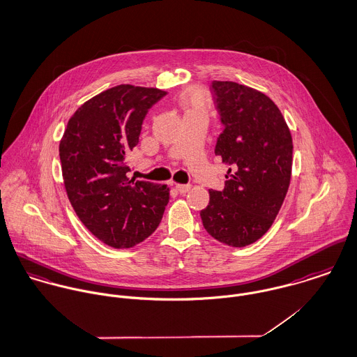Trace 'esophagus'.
<instances>
[{
	"instance_id": "esophagus-1",
	"label": "esophagus",
	"mask_w": 357,
	"mask_h": 357,
	"mask_svg": "<svg viewBox=\"0 0 357 357\" xmlns=\"http://www.w3.org/2000/svg\"><path fill=\"white\" fill-rule=\"evenodd\" d=\"M190 189H192V186H190V185H176V190H178L181 195L188 193Z\"/></svg>"
}]
</instances>
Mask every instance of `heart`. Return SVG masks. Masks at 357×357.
Returning <instances> with one entry per match:
<instances>
[{"label":"heart","mask_w":357,"mask_h":357,"mask_svg":"<svg viewBox=\"0 0 357 357\" xmlns=\"http://www.w3.org/2000/svg\"><path fill=\"white\" fill-rule=\"evenodd\" d=\"M181 104L186 114L205 112L208 108V96L201 89H192L181 97Z\"/></svg>","instance_id":"b5f03b06"}]
</instances>
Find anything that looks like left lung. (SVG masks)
Listing matches in <instances>:
<instances>
[{
    "label": "left lung",
    "instance_id": "1",
    "mask_svg": "<svg viewBox=\"0 0 357 357\" xmlns=\"http://www.w3.org/2000/svg\"><path fill=\"white\" fill-rule=\"evenodd\" d=\"M211 87L225 126L215 155L230 168L225 189L209 190L199 216L209 236L242 248L263 237L277 218L290 185L293 141L279 108L261 91L229 80Z\"/></svg>",
    "mask_w": 357,
    "mask_h": 357
}]
</instances>
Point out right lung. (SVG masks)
<instances>
[{
  "instance_id": "add662e5",
  "label": "right lung",
  "mask_w": 357,
  "mask_h": 357,
  "mask_svg": "<svg viewBox=\"0 0 357 357\" xmlns=\"http://www.w3.org/2000/svg\"><path fill=\"white\" fill-rule=\"evenodd\" d=\"M167 91L119 84L86 101L68 120L60 161L70 202L87 230L112 248H131L160 225L169 190L128 178L127 156L142 121Z\"/></svg>"
}]
</instances>
